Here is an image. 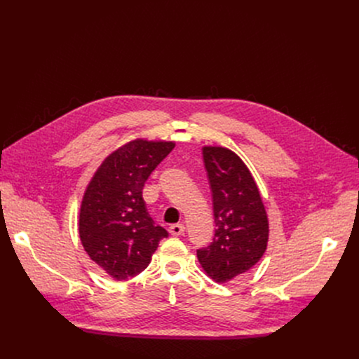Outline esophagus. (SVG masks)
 <instances>
[{
  "label": "esophagus",
  "mask_w": 359,
  "mask_h": 359,
  "mask_svg": "<svg viewBox=\"0 0 359 359\" xmlns=\"http://www.w3.org/2000/svg\"><path fill=\"white\" fill-rule=\"evenodd\" d=\"M169 233L172 236H182L184 233V226L183 224H172L169 227Z\"/></svg>",
  "instance_id": "obj_1"
}]
</instances>
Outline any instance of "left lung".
<instances>
[{"mask_svg": "<svg viewBox=\"0 0 359 359\" xmlns=\"http://www.w3.org/2000/svg\"><path fill=\"white\" fill-rule=\"evenodd\" d=\"M213 196L216 231L197 259L210 278L227 283L259 263L267 248L269 219L257 184L234 151L203 147Z\"/></svg>", "mask_w": 359, "mask_h": 359, "instance_id": "left-lung-1", "label": "left lung"}]
</instances>
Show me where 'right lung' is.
Masks as SVG:
<instances>
[{
  "instance_id": "add662e5",
  "label": "right lung",
  "mask_w": 359,
  "mask_h": 359,
  "mask_svg": "<svg viewBox=\"0 0 359 359\" xmlns=\"http://www.w3.org/2000/svg\"><path fill=\"white\" fill-rule=\"evenodd\" d=\"M173 142L132 140L102 162L81 204L79 237L92 262L118 281L142 273L169 233L149 216L142 196Z\"/></svg>"
}]
</instances>
